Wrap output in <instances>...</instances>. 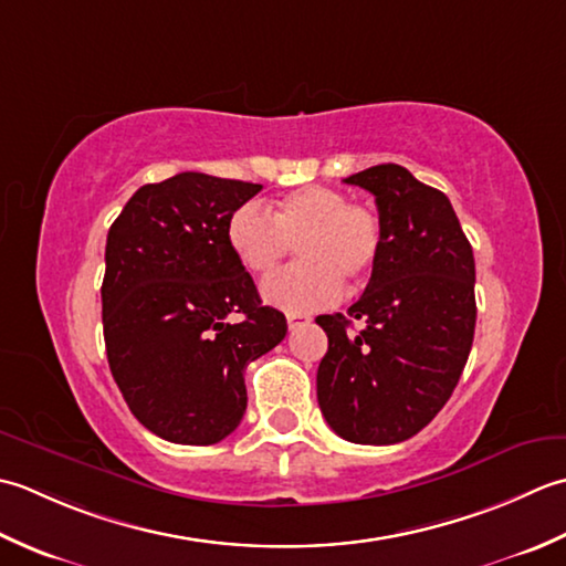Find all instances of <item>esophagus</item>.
<instances>
[{"label": "esophagus", "instance_id": "obj_1", "mask_svg": "<svg viewBox=\"0 0 566 566\" xmlns=\"http://www.w3.org/2000/svg\"><path fill=\"white\" fill-rule=\"evenodd\" d=\"M313 322V315L310 313H287V327L295 329L300 325H310Z\"/></svg>", "mask_w": 566, "mask_h": 566}]
</instances>
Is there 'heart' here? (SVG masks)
I'll list each match as a JSON object with an SVG mask.
<instances>
[{"mask_svg":"<svg viewBox=\"0 0 566 566\" xmlns=\"http://www.w3.org/2000/svg\"><path fill=\"white\" fill-rule=\"evenodd\" d=\"M384 222L374 207L349 202L339 190L305 186L275 200L237 207L227 241L241 269L266 275L291 253L300 261L263 281L261 295L285 313H310L342 295V281L361 283L384 251Z\"/></svg>","mask_w":566,"mask_h":566,"instance_id":"obj_1","label":"heart"}]
</instances>
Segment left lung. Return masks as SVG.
I'll return each mask as SVG.
<instances>
[{
	"label": "left lung",
	"instance_id": "obj_1",
	"mask_svg": "<svg viewBox=\"0 0 566 566\" xmlns=\"http://www.w3.org/2000/svg\"><path fill=\"white\" fill-rule=\"evenodd\" d=\"M344 182L374 195L386 239L347 315L315 319L329 339L317 402L344 440L396 444L444 408L464 371L476 327L474 251L447 195L408 168L380 164Z\"/></svg>",
	"mask_w": 566,
	"mask_h": 566
}]
</instances>
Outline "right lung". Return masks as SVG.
<instances>
[{"instance_id": "obj_1", "label": "right lung", "mask_w": 566, "mask_h": 566, "mask_svg": "<svg viewBox=\"0 0 566 566\" xmlns=\"http://www.w3.org/2000/svg\"><path fill=\"white\" fill-rule=\"evenodd\" d=\"M259 190L178 172L138 188L109 227V368L134 418L168 442L214 444L232 434L247 410L244 368L287 332L227 241L229 217Z\"/></svg>"}]
</instances>
